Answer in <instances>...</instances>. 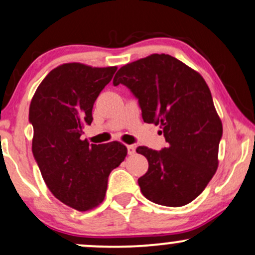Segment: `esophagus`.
Wrapping results in <instances>:
<instances>
[{"label": "esophagus", "mask_w": 255, "mask_h": 255, "mask_svg": "<svg viewBox=\"0 0 255 255\" xmlns=\"http://www.w3.org/2000/svg\"><path fill=\"white\" fill-rule=\"evenodd\" d=\"M134 152H135L134 145H127V154L128 155H133Z\"/></svg>", "instance_id": "esophagus-1"}]
</instances>
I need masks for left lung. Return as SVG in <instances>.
<instances>
[{
    "label": "left lung",
    "mask_w": 255,
    "mask_h": 255,
    "mask_svg": "<svg viewBox=\"0 0 255 255\" xmlns=\"http://www.w3.org/2000/svg\"><path fill=\"white\" fill-rule=\"evenodd\" d=\"M138 99L144 122L160 126L167 145L138 146L149 168L138 179L155 204L183 206L200 194L218 170L222 123L205 80L170 55H154L121 67L114 85Z\"/></svg>",
    "instance_id": "8db88e82"
}]
</instances>
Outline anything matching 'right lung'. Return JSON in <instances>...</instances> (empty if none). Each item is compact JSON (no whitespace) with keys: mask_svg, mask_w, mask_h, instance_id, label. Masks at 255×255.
I'll use <instances>...</instances> for the list:
<instances>
[{"mask_svg":"<svg viewBox=\"0 0 255 255\" xmlns=\"http://www.w3.org/2000/svg\"><path fill=\"white\" fill-rule=\"evenodd\" d=\"M116 69L58 66L37 87L29 107L33 155L42 178L58 200L80 211L103 202L110 173L127 155L119 141L89 145L80 139L83 127L93 122L94 103Z\"/></svg>","mask_w":255,"mask_h":255,"instance_id":"right-lung-1","label":"right lung"}]
</instances>
